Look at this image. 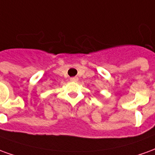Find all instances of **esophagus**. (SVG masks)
Wrapping results in <instances>:
<instances>
[{"mask_svg":"<svg viewBox=\"0 0 155 155\" xmlns=\"http://www.w3.org/2000/svg\"><path fill=\"white\" fill-rule=\"evenodd\" d=\"M71 81H78V78L77 77H71V79H70Z\"/></svg>","mask_w":155,"mask_h":155,"instance_id":"esophagus-1","label":"esophagus"}]
</instances>
